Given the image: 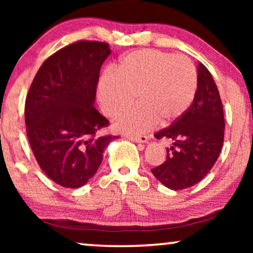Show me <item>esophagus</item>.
<instances>
[{
    "label": "esophagus",
    "mask_w": 253,
    "mask_h": 253,
    "mask_svg": "<svg viewBox=\"0 0 253 253\" xmlns=\"http://www.w3.org/2000/svg\"><path fill=\"white\" fill-rule=\"evenodd\" d=\"M126 138L131 141H133V143H137V144H145L147 143L148 138L146 136H140V137H136V136H126Z\"/></svg>",
    "instance_id": "obj_1"
}]
</instances>
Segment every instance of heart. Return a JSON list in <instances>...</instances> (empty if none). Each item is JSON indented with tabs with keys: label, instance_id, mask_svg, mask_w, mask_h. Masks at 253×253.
Masks as SVG:
<instances>
[{
	"label": "heart",
	"instance_id": "1",
	"mask_svg": "<svg viewBox=\"0 0 253 253\" xmlns=\"http://www.w3.org/2000/svg\"><path fill=\"white\" fill-rule=\"evenodd\" d=\"M197 71L189 58L157 49L131 51L121 58L117 74L106 72L98 84L103 114L116 116L136 100L139 106L117 117L114 127L140 134L160 122H176L188 112L197 92Z\"/></svg>",
	"mask_w": 253,
	"mask_h": 253
}]
</instances>
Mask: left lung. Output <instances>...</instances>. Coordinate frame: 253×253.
<instances>
[{
	"mask_svg": "<svg viewBox=\"0 0 253 253\" xmlns=\"http://www.w3.org/2000/svg\"><path fill=\"white\" fill-rule=\"evenodd\" d=\"M197 92L192 105L181 119L154 134L167 138L164 164L152 174L168 189H188L205 177L219 158L224 137L223 107L215 82L203 63L197 65Z\"/></svg>",
	"mask_w": 253,
	"mask_h": 253,
	"instance_id": "obj_1",
	"label": "left lung"
}]
</instances>
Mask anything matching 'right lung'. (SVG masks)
Listing matches in <instances>:
<instances>
[{
    "label": "right lung",
    "mask_w": 253,
    "mask_h": 253,
    "mask_svg": "<svg viewBox=\"0 0 253 253\" xmlns=\"http://www.w3.org/2000/svg\"><path fill=\"white\" fill-rule=\"evenodd\" d=\"M110 54L106 42L69 44L43 62L27 93L31 148L44 174L64 188L85 185L116 138L96 136L109 122L94 108L100 69Z\"/></svg>",
    "instance_id": "add662e5"
}]
</instances>
